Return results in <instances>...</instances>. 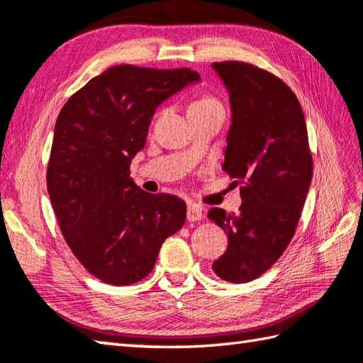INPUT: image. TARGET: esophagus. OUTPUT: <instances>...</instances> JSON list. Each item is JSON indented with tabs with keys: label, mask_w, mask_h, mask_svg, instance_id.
Here are the masks:
<instances>
[{
	"label": "esophagus",
	"mask_w": 363,
	"mask_h": 363,
	"mask_svg": "<svg viewBox=\"0 0 363 363\" xmlns=\"http://www.w3.org/2000/svg\"><path fill=\"white\" fill-rule=\"evenodd\" d=\"M201 218H203V209H201V207L196 206V204H190L187 207V220L190 223H194V221H199Z\"/></svg>",
	"instance_id": "esophagus-1"
}]
</instances>
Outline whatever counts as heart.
<instances>
[{
  "instance_id": "b5f03b06",
  "label": "heart",
  "mask_w": 363,
  "mask_h": 363,
  "mask_svg": "<svg viewBox=\"0 0 363 363\" xmlns=\"http://www.w3.org/2000/svg\"><path fill=\"white\" fill-rule=\"evenodd\" d=\"M209 107H221L218 99H215L212 96H203L196 99V101L191 103L189 111H195V109H209ZM223 109V107H221Z\"/></svg>"
}]
</instances>
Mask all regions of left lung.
I'll return each mask as SVG.
<instances>
[{
  "label": "left lung",
  "mask_w": 363,
  "mask_h": 363,
  "mask_svg": "<svg viewBox=\"0 0 363 363\" xmlns=\"http://www.w3.org/2000/svg\"><path fill=\"white\" fill-rule=\"evenodd\" d=\"M212 67L229 91L233 112L223 169L242 184L238 213L209 211L228 234L226 252L212 269L242 284L264 274L295 235L312 181V152L303 109L287 84L235 60Z\"/></svg>",
  "instance_id": "8db88e82"
}]
</instances>
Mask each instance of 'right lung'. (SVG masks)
I'll use <instances>...</instances> for the list:
<instances>
[{"mask_svg": "<svg viewBox=\"0 0 363 363\" xmlns=\"http://www.w3.org/2000/svg\"><path fill=\"white\" fill-rule=\"evenodd\" d=\"M198 81L190 68L115 65L59 113L46 186L68 246L99 281H142L165 238L186 223V203L138 189L129 165L143 150L157 106Z\"/></svg>", "mask_w": 363, "mask_h": 363, "instance_id": "right-lung-1", "label": "right lung"}]
</instances>
